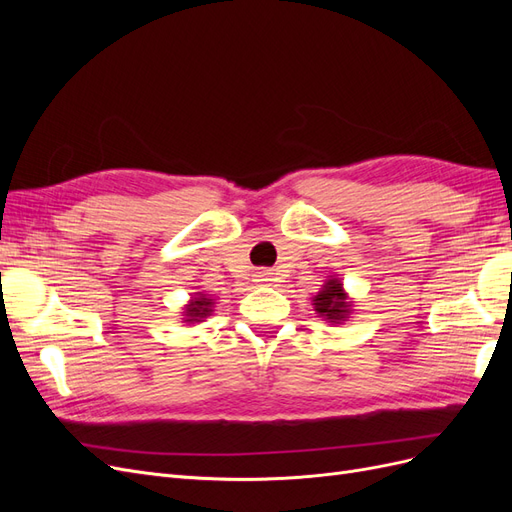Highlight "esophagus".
<instances>
[{
	"label": "esophagus",
	"mask_w": 512,
	"mask_h": 512,
	"mask_svg": "<svg viewBox=\"0 0 512 512\" xmlns=\"http://www.w3.org/2000/svg\"><path fill=\"white\" fill-rule=\"evenodd\" d=\"M254 277H256V282H258L260 286H271L273 282H277L275 273H273V271H269V269H267V271H258Z\"/></svg>",
	"instance_id": "obj_1"
}]
</instances>
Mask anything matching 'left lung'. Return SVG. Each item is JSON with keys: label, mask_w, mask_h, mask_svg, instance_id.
Returning <instances> with one entry per match:
<instances>
[{"label": "left lung", "mask_w": 512, "mask_h": 512, "mask_svg": "<svg viewBox=\"0 0 512 512\" xmlns=\"http://www.w3.org/2000/svg\"><path fill=\"white\" fill-rule=\"evenodd\" d=\"M314 307L320 316H324L331 322H339L348 318V309L350 305L346 303V294L342 290V284L337 280H331L324 284V288L316 294Z\"/></svg>", "instance_id": "obj_1"}]
</instances>
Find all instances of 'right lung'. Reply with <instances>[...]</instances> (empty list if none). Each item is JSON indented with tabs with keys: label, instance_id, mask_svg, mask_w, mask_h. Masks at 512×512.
<instances>
[{
	"label": "right lung",
	"instance_id": "obj_1",
	"mask_svg": "<svg viewBox=\"0 0 512 512\" xmlns=\"http://www.w3.org/2000/svg\"><path fill=\"white\" fill-rule=\"evenodd\" d=\"M211 314V299H194L188 309H185V316H188V322H198L200 318H205Z\"/></svg>",
	"mask_w": 512,
	"mask_h": 512
}]
</instances>
